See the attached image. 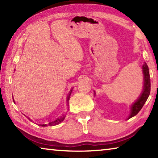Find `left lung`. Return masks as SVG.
Wrapping results in <instances>:
<instances>
[{"label":"left lung","instance_id":"8db88e82","mask_svg":"<svg viewBox=\"0 0 158 158\" xmlns=\"http://www.w3.org/2000/svg\"><path fill=\"white\" fill-rule=\"evenodd\" d=\"M143 69V90L141 92V95L139 96L137 100L135 102H133L131 105L130 108V114L128 116L127 119L130 118L133 116L137 115L139 111L143 107L144 104L148 99V96L151 92V79H150V74L149 69L146 63L142 66ZM94 94L95 95V92L94 91Z\"/></svg>","mask_w":158,"mask_h":158}]
</instances>
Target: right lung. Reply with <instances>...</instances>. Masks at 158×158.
<instances>
[{"instance_id":"add662e5","label":"right lung","mask_w":158,"mask_h":158,"mask_svg":"<svg viewBox=\"0 0 158 158\" xmlns=\"http://www.w3.org/2000/svg\"><path fill=\"white\" fill-rule=\"evenodd\" d=\"M73 88H72V89L70 90V91H69V94L68 95V96H67V106H68V110H69V97H70L71 93H72V92H73ZM14 102H15V100H14ZM65 116H66V115L65 114H63L62 116H60V117H58V118H56V119L55 120V121L49 123V124H48V125H47V124H40V126L45 127V126H47V125H50V126H53V125H56L60 123L61 122H63L64 121V119H65ZM28 118L30 120V121H31V120L29 118Z\"/></svg>"}]
</instances>
